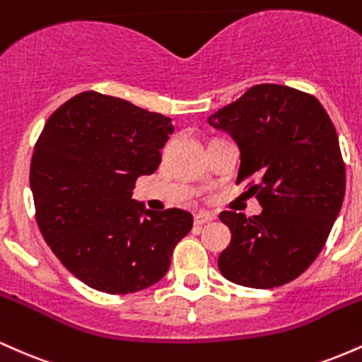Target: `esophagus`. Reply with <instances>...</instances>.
Returning <instances> with one entry per match:
<instances>
[{"instance_id":"obj_1","label":"esophagus","mask_w":362,"mask_h":362,"mask_svg":"<svg viewBox=\"0 0 362 362\" xmlns=\"http://www.w3.org/2000/svg\"><path fill=\"white\" fill-rule=\"evenodd\" d=\"M194 221H195V224H197V226H202V224L214 221V216L209 214V213H197L194 216Z\"/></svg>"}]
</instances>
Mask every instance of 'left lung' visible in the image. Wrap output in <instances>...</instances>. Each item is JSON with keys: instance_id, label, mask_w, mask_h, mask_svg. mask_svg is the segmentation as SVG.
I'll list each match as a JSON object with an SVG mask.
<instances>
[{"instance_id": "1", "label": "left lung", "mask_w": 362, "mask_h": 362, "mask_svg": "<svg viewBox=\"0 0 362 362\" xmlns=\"http://www.w3.org/2000/svg\"><path fill=\"white\" fill-rule=\"evenodd\" d=\"M240 149L236 184L252 180L259 216L224 211L231 242L218 259L228 281L271 289L296 279L322 252L346 194L339 136L313 95L252 86L207 119Z\"/></svg>"}]
</instances>
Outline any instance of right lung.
Listing matches in <instances>:
<instances>
[{
  "instance_id": "add662e5",
  "label": "right lung",
  "mask_w": 362,
  "mask_h": 362,
  "mask_svg": "<svg viewBox=\"0 0 362 362\" xmlns=\"http://www.w3.org/2000/svg\"><path fill=\"white\" fill-rule=\"evenodd\" d=\"M172 132L170 117L97 91L74 95L45 122L30 167L37 223L61 264L90 288H149L192 230L187 211H151L132 199L138 177L160 167Z\"/></svg>"
}]
</instances>
